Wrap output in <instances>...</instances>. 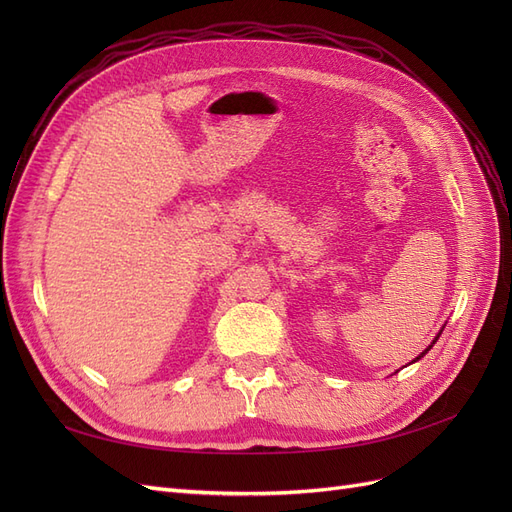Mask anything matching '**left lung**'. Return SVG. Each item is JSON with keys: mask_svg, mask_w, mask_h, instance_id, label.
Segmentation results:
<instances>
[{"mask_svg": "<svg viewBox=\"0 0 512 512\" xmlns=\"http://www.w3.org/2000/svg\"><path fill=\"white\" fill-rule=\"evenodd\" d=\"M440 335H442V331H440V333H438V337H440ZM438 337H436V339H433V344H436V342H438ZM433 344H431V346H433ZM431 346H429V348H427V350H425V352H423V354H421V356H425V354H427V352H429V350H431ZM421 356H416V361H418V359H421Z\"/></svg>", "mask_w": 512, "mask_h": 512, "instance_id": "left-lung-1", "label": "left lung"}]
</instances>
